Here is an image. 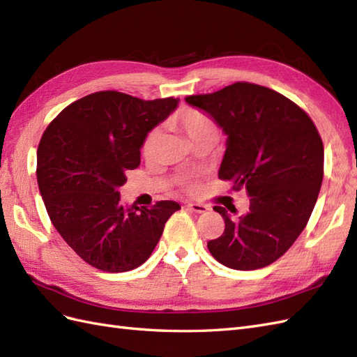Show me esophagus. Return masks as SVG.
Listing matches in <instances>:
<instances>
[{"label": "esophagus", "instance_id": "34e87169", "mask_svg": "<svg viewBox=\"0 0 357 357\" xmlns=\"http://www.w3.org/2000/svg\"><path fill=\"white\" fill-rule=\"evenodd\" d=\"M185 206L190 209V211L197 213V214L206 213L208 209H209V206H208V205H204V204H193V202H188Z\"/></svg>", "mask_w": 357, "mask_h": 357}]
</instances>
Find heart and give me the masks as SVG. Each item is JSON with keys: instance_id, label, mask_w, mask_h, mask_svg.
Segmentation results:
<instances>
[{"instance_id": "obj_1", "label": "heart", "mask_w": 357, "mask_h": 357, "mask_svg": "<svg viewBox=\"0 0 357 357\" xmlns=\"http://www.w3.org/2000/svg\"><path fill=\"white\" fill-rule=\"evenodd\" d=\"M175 122L181 128V130L190 137L191 142L196 140L197 137H200L205 132L218 131L217 125L211 117L205 114L204 112H200V109L191 108V107L181 109V112L175 117ZM160 142H161V131L158 130V128H153V130H151L148 132V135H146V139L142 146V152L146 158L153 157L155 152H157V149H158ZM182 187H184V190H187V191H195L196 182L193 179H185L184 182H182Z\"/></svg>"}]
</instances>
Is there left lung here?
<instances>
[{
    "label": "left lung",
    "instance_id": "8db88e82",
    "mask_svg": "<svg viewBox=\"0 0 357 357\" xmlns=\"http://www.w3.org/2000/svg\"><path fill=\"white\" fill-rule=\"evenodd\" d=\"M223 128L227 148L218 178L245 188L249 211L231 218L208 250L234 270H258L278 261L305 229L321 188L324 146L312 119L268 87L238 81L185 98Z\"/></svg>",
    "mask_w": 357,
    "mask_h": 357
}]
</instances>
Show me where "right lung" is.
Segmentation results:
<instances>
[{
	"instance_id": "1",
	"label": "right lung",
	"mask_w": 357,
	"mask_h": 357,
	"mask_svg": "<svg viewBox=\"0 0 357 357\" xmlns=\"http://www.w3.org/2000/svg\"><path fill=\"white\" fill-rule=\"evenodd\" d=\"M178 105L116 90L87 95L61 109L38 148V184L54 227L91 267H140L158 244L178 202L126 206L119 187L140 164L146 135Z\"/></svg>"
}]
</instances>
